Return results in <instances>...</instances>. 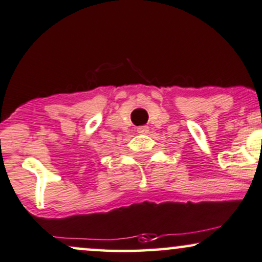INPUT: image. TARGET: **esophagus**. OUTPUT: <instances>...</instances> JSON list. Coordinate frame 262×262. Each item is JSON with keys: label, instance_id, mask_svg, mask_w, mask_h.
<instances>
[{"label": "esophagus", "instance_id": "34e87169", "mask_svg": "<svg viewBox=\"0 0 262 262\" xmlns=\"http://www.w3.org/2000/svg\"><path fill=\"white\" fill-rule=\"evenodd\" d=\"M137 132L139 134H146L147 132H149V127H146V125H141V127H138Z\"/></svg>", "mask_w": 262, "mask_h": 262}]
</instances>
